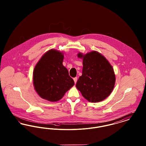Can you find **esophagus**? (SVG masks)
Returning a JSON list of instances; mask_svg holds the SVG:
<instances>
[{"label":"esophagus","mask_w":146,"mask_h":146,"mask_svg":"<svg viewBox=\"0 0 146 146\" xmlns=\"http://www.w3.org/2000/svg\"><path fill=\"white\" fill-rule=\"evenodd\" d=\"M73 80H74V83L75 84H76V82H77V77H76V78H73Z\"/></svg>","instance_id":"obj_1"}]
</instances>
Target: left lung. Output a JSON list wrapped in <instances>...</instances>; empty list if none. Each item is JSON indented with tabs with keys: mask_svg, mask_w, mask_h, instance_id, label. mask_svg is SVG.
I'll list each match as a JSON object with an SVG mask.
<instances>
[{
	"mask_svg": "<svg viewBox=\"0 0 146 146\" xmlns=\"http://www.w3.org/2000/svg\"><path fill=\"white\" fill-rule=\"evenodd\" d=\"M83 59L82 76L76 84L83 96L91 102H101L110 96L114 89L115 75L113 68L104 56L96 51L86 54L79 52Z\"/></svg>",
	"mask_w": 146,
	"mask_h": 146,
	"instance_id": "1",
	"label": "left lung"
}]
</instances>
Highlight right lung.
<instances>
[{
  "label": "right lung",
  "instance_id": "add662e5",
  "mask_svg": "<svg viewBox=\"0 0 146 146\" xmlns=\"http://www.w3.org/2000/svg\"><path fill=\"white\" fill-rule=\"evenodd\" d=\"M63 52L51 49L36 64L33 83L35 90L42 98L58 101L74 85L68 70L63 65Z\"/></svg>",
  "mask_w": 146,
  "mask_h": 146
}]
</instances>
